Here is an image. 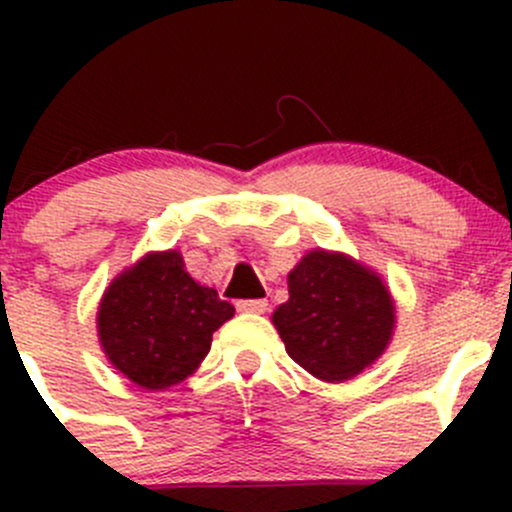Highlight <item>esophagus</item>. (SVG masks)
I'll return each instance as SVG.
<instances>
[{"instance_id": "obj_1", "label": "esophagus", "mask_w": 512, "mask_h": 512, "mask_svg": "<svg viewBox=\"0 0 512 512\" xmlns=\"http://www.w3.org/2000/svg\"><path fill=\"white\" fill-rule=\"evenodd\" d=\"M237 312H247V314L267 312V299H240V302H237Z\"/></svg>"}]
</instances>
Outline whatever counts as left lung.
<instances>
[{
    "instance_id": "obj_1",
    "label": "left lung",
    "mask_w": 512,
    "mask_h": 512,
    "mask_svg": "<svg viewBox=\"0 0 512 512\" xmlns=\"http://www.w3.org/2000/svg\"><path fill=\"white\" fill-rule=\"evenodd\" d=\"M289 299L272 324L287 354L317 379L339 384L389 347L396 307L389 287L342 252L312 250L287 275Z\"/></svg>"
}]
</instances>
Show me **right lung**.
<instances>
[{"label":"right lung","mask_w":512,"mask_h":512,"mask_svg":"<svg viewBox=\"0 0 512 512\" xmlns=\"http://www.w3.org/2000/svg\"><path fill=\"white\" fill-rule=\"evenodd\" d=\"M235 307L185 272L180 252H148L103 292L98 342L113 366L148 391L188 379Z\"/></svg>","instance_id":"add662e5"}]
</instances>
